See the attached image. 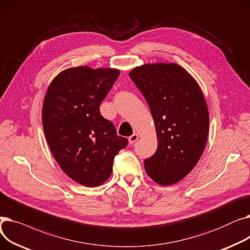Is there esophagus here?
<instances>
[{
  "label": "esophagus",
  "instance_id": "1",
  "mask_svg": "<svg viewBox=\"0 0 250 250\" xmlns=\"http://www.w3.org/2000/svg\"><path fill=\"white\" fill-rule=\"evenodd\" d=\"M139 135L138 134H133L130 137H128V142L129 144H134L136 141H138Z\"/></svg>",
  "mask_w": 250,
  "mask_h": 250
}]
</instances>
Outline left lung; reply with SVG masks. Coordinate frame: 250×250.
<instances>
[{
  "label": "left lung",
  "mask_w": 250,
  "mask_h": 250,
  "mask_svg": "<svg viewBox=\"0 0 250 250\" xmlns=\"http://www.w3.org/2000/svg\"><path fill=\"white\" fill-rule=\"evenodd\" d=\"M129 77L145 97L153 116L156 153L144 161L149 177L160 186L185 178L202 157L208 135V109L194 78L174 62L145 63Z\"/></svg>",
  "instance_id": "obj_1"
}]
</instances>
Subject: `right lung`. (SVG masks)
Masks as SVG:
<instances>
[{
    "label": "right lung",
    "mask_w": 250,
    "mask_h": 250,
    "mask_svg": "<svg viewBox=\"0 0 250 250\" xmlns=\"http://www.w3.org/2000/svg\"><path fill=\"white\" fill-rule=\"evenodd\" d=\"M118 76L117 69L81 65L59 73L46 90L42 117L49 149L62 171L84 187L106 181L114 157L127 145L99 110Z\"/></svg>",
    "instance_id": "add662e5"
}]
</instances>
